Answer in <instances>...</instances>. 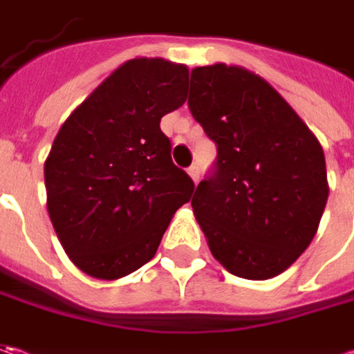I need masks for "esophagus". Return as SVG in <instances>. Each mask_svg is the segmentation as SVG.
I'll use <instances>...</instances> for the list:
<instances>
[{
	"instance_id": "1",
	"label": "esophagus",
	"mask_w": 354,
	"mask_h": 354,
	"mask_svg": "<svg viewBox=\"0 0 354 354\" xmlns=\"http://www.w3.org/2000/svg\"><path fill=\"white\" fill-rule=\"evenodd\" d=\"M187 173H189V175H191V179H193V181H195V183H197V181H198V177H201V169H198V165H197V163H195V165H191V167H189V169H187Z\"/></svg>"
}]
</instances>
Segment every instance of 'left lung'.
Returning <instances> with one entry per match:
<instances>
[{
	"label": "left lung",
	"mask_w": 354,
	"mask_h": 354,
	"mask_svg": "<svg viewBox=\"0 0 354 354\" xmlns=\"http://www.w3.org/2000/svg\"><path fill=\"white\" fill-rule=\"evenodd\" d=\"M191 114L218 147L191 198L212 256L230 274L270 279L317 234L329 197L319 140L276 88L244 66L191 71Z\"/></svg>",
	"instance_id": "8db88e82"
}]
</instances>
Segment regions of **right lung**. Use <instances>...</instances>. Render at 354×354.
<instances>
[{"label": "right lung", "instance_id": "add662e5", "mask_svg": "<svg viewBox=\"0 0 354 354\" xmlns=\"http://www.w3.org/2000/svg\"><path fill=\"white\" fill-rule=\"evenodd\" d=\"M189 68L131 59L64 120L45 161L47 211L71 262L120 279L156 256L195 183L171 161L159 122L187 100Z\"/></svg>", "mask_w": 354, "mask_h": 354}]
</instances>
